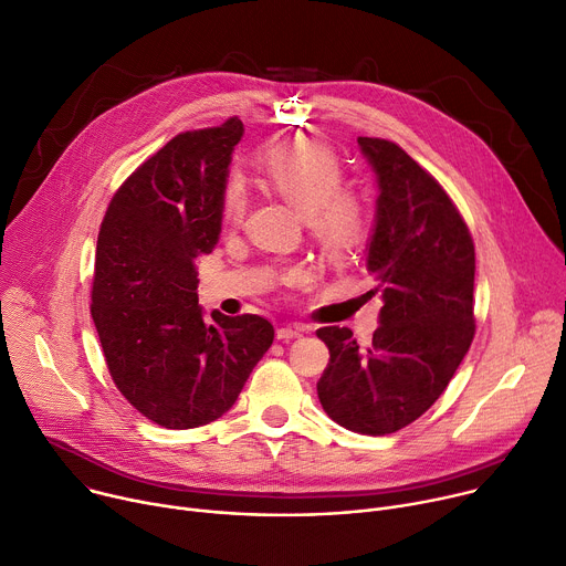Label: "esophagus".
Instances as JSON below:
<instances>
[{
	"instance_id": "1",
	"label": "esophagus",
	"mask_w": 566,
	"mask_h": 566,
	"mask_svg": "<svg viewBox=\"0 0 566 566\" xmlns=\"http://www.w3.org/2000/svg\"><path fill=\"white\" fill-rule=\"evenodd\" d=\"M306 329L304 327H280L277 332H275V336H277V340H291V338H297V336H302Z\"/></svg>"
}]
</instances>
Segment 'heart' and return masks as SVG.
<instances>
[{"mask_svg":"<svg viewBox=\"0 0 566 566\" xmlns=\"http://www.w3.org/2000/svg\"><path fill=\"white\" fill-rule=\"evenodd\" d=\"M264 178L273 191L304 217L306 228L329 260H343L366 230L358 200L343 191V167L336 153L316 142L297 139L273 148L264 165ZM223 219L237 223L245 210V191L239 180H230L223 191Z\"/></svg>","mask_w":566,"mask_h":566,"instance_id":"heart-1","label":"heart"}]
</instances>
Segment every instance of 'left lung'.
I'll return each instance as SVG.
<instances>
[{
    "label": "left lung",
    "mask_w": 566,
    "mask_h": 566,
    "mask_svg": "<svg viewBox=\"0 0 566 566\" xmlns=\"http://www.w3.org/2000/svg\"><path fill=\"white\" fill-rule=\"evenodd\" d=\"M377 178L366 269L381 297L373 343L323 327L329 364L318 381L340 427L386 436L416 422L444 392L474 338V243L444 189L397 144L358 137Z\"/></svg>",
    "instance_id": "obj_1"
}]
</instances>
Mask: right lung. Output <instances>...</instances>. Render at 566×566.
Listing matches in <instances>:
<instances>
[{
	"label": "right lung",
	"instance_id": "1",
	"mask_svg": "<svg viewBox=\"0 0 566 566\" xmlns=\"http://www.w3.org/2000/svg\"><path fill=\"white\" fill-rule=\"evenodd\" d=\"M241 119L176 135L113 196L96 241L92 321L119 392L165 429L232 408L273 343L262 316L205 321L196 256L221 234Z\"/></svg>",
	"mask_w": 566,
	"mask_h": 566
}]
</instances>
